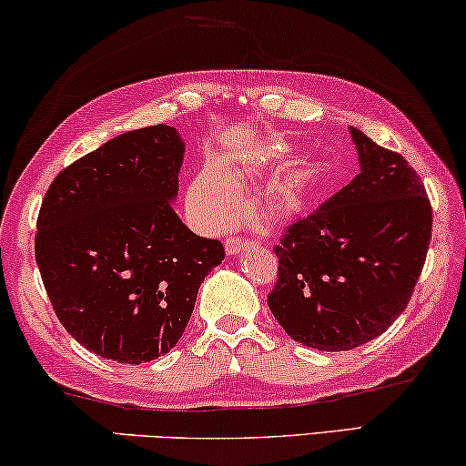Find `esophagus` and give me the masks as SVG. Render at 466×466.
<instances>
[{
	"label": "esophagus",
	"instance_id": "esophagus-1",
	"mask_svg": "<svg viewBox=\"0 0 466 466\" xmlns=\"http://www.w3.org/2000/svg\"><path fill=\"white\" fill-rule=\"evenodd\" d=\"M252 244H257V241L246 239V238H228L225 241V250H227V254H238V252L244 250V248L252 246Z\"/></svg>",
	"mask_w": 466,
	"mask_h": 466
}]
</instances>
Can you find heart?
Returning a JSON list of instances; mask_svg holds the SVG:
<instances>
[{"label":"heart","mask_w":466,"mask_h":466,"mask_svg":"<svg viewBox=\"0 0 466 466\" xmlns=\"http://www.w3.org/2000/svg\"><path fill=\"white\" fill-rule=\"evenodd\" d=\"M257 165H227L222 176L212 169H206L197 176L190 187V206L203 222L212 227L228 225L239 212V195L235 188L246 187L257 176ZM301 208V190L297 184L282 182L267 190L260 199V214L263 218L279 220L295 214Z\"/></svg>","instance_id":"1"}]
</instances>
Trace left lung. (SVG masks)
<instances>
[{
    "label": "left lung",
    "instance_id": "1",
    "mask_svg": "<svg viewBox=\"0 0 466 466\" xmlns=\"http://www.w3.org/2000/svg\"><path fill=\"white\" fill-rule=\"evenodd\" d=\"M360 174L292 222L276 246L271 314L303 346L343 352L384 333L410 303L432 231L416 169L350 127Z\"/></svg>",
    "mask_w": 466,
    "mask_h": 466
}]
</instances>
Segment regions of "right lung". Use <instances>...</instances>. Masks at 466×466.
Segmentation results:
<instances>
[{"label":"right lung","instance_id":"obj_1","mask_svg":"<svg viewBox=\"0 0 466 466\" xmlns=\"http://www.w3.org/2000/svg\"><path fill=\"white\" fill-rule=\"evenodd\" d=\"M182 158L174 127L127 131L63 169L42 201L44 289L67 333L104 359L167 354L225 258L218 239L195 235L171 206Z\"/></svg>","mask_w":466,"mask_h":466}]
</instances>
